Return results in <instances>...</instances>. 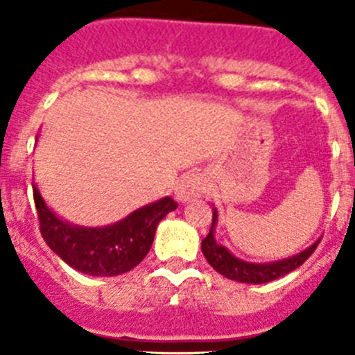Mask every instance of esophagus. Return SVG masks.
<instances>
[{"instance_id":"obj_1","label":"esophagus","mask_w":355,"mask_h":355,"mask_svg":"<svg viewBox=\"0 0 355 355\" xmlns=\"http://www.w3.org/2000/svg\"><path fill=\"white\" fill-rule=\"evenodd\" d=\"M205 191V175L198 170H191L185 175H182L180 180L175 185V198L180 203H187V201L200 198L201 193Z\"/></svg>"}]
</instances>
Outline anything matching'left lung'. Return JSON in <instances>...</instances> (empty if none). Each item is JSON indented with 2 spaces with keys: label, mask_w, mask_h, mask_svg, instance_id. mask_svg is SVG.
Instances as JSON below:
<instances>
[{
  "label": "left lung",
  "mask_w": 355,
  "mask_h": 355,
  "mask_svg": "<svg viewBox=\"0 0 355 355\" xmlns=\"http://www.w3.org/2000/svg\"><path fill=\"white\" fill-rule=\"evenodd\" d=\"M215 224H217V210L214 208L210 233H208L207 238H203V241H201V250H203L208 264H210L215 271H218L220 275L230 278V280H236V282L241 284H266L271 282V280H277V278L284 277V275L291 273V271L300 268L308 257L315 252L317 245H319L320 241L317 240L315 243L310 245L306 250H303V252L296 254V256L293 257H287V259H280L275 261V263L264 264L247 263V261H241L238 259V257H234L226 247H223V245L215 241Z\"/></svg>",
  "instance_id": "left-lung-1"
}]
</instances>
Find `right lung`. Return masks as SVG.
<instances>
[{
    "instance_id": "1",
    "label": "right lung",
    "mask_w": 355,
    "mask_h": 355,
    "mask_svg": "<svg viewBox=\"0 0 355 355\" xmlns=\"http://www.w3.org/2000/svg\"><path fill=\"white\" fill-rule=\"evenodd\" d=\"M33 196L45 243L68 266L92 277H115L138 266L150 250L157 224L178 207L166 196L112 226L82 227L64 223L51 211L36 185Z\"/></svg>"
}]
</instances>
